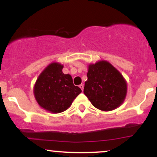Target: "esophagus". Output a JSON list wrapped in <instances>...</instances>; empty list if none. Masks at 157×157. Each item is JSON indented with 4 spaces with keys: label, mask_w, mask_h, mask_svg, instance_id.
I'll use <instances>...</instances> for the list:
<instances>
[{
    "label": "esophagus",
    "mask_w": 157,
    "mask_h": 157,
    "mask_svg": "<svg viewBox=\"0 0 157 157\" xmlns=\"http://www.w3.org/2000/svg\"><path fill=\"white\" fill-rule=\"evenodd\" d=\"M79 87L81 89V90H82V91H83V88H84V86L82 84H80V86H79Z\"/></svg>",
    "instance_id": "esophagus-1"
}]
</instances>
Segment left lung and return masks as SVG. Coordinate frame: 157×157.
<instances>
[{
	"mask_svg": "<svg viewBox=\"0 0 157 157\" xmlns=\"http://www.w3.org/2000/svg\"><path fill=\"white\" fill-rule=\"evenodd\" d=\"M83 92L97 109L110 111L123 103L127 82L122 74L106 60L89 64Z\"/></svg>",
	"mask_w": 157,
	"mask_h": 157,
	"instance_id": "1",
	"label": "left lung"
}]
</instances>
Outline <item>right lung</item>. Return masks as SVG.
<instances>
[{
    "label": "right lung",
    "instance_id": "right-lung-1",
    "mask_svg": "<svg viewBox=\"0 0 157 157\" xmlns=\"http://www.w3.org/2000/svg\"><path fill=\"white\" fill-rule=\"evenodd\" d=\"M63 65L53 62L45 68L34 86V95L41 108L53 113L63 112L82 92L73 84L72 77L65 75Z\"/></svg>",
    "mask_w": 157,
    "mask_h": 157
}]
</instances>
